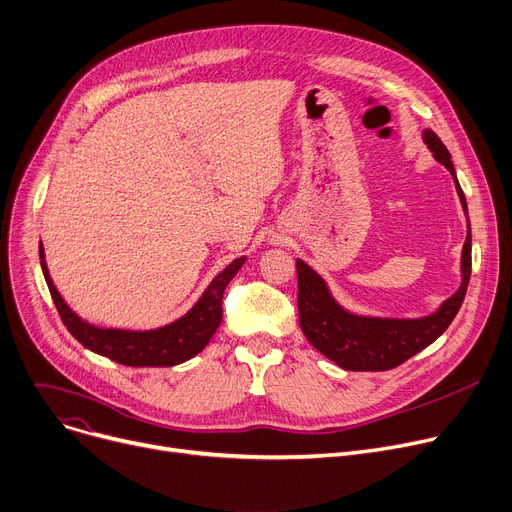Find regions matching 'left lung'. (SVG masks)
<instances>
[{"label":"left lung","mask_w":512,"mask_h":512,"mask_svg":"<svg viewBox=\"0 0 512 512\" xmlns=\"http://www.w3.org/2000/svg\"><path fill=\"white\" fill-rule=\"evenodd\" d=\"M424 142L434 152V158L449 168V173L455 179L463 210L467 214V201L455 177V168L447 146L440 142L432 129L424 131ZM461 269V288L434 315L424 319H372L350 315L348 311H344L331 298L325 282L315 271L304 261L296 259L300 329L323 356L346 370H391L428 348L436 337L445 333V329L459 313L471 276L469 224L463 245Z\"/></svg>","instance_id":"8db88e82"}]
</instances>
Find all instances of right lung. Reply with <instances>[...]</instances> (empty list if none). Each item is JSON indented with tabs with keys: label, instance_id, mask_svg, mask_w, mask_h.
Here are the masks:
<instances>
[{
	"label": "right lung",
	"instance_id": "add662e5",
	"mask_svg": "<svg viewBox=\"0 0 512 512\" xmlns=\"http://www.w3.org/2000/svg\"><path fill=\"white\" fill-rule=\"evenodd\" d=\"M39 255L51 298L67 331L84 348L125 366H175L206 348L222 321V294L228 282L236 276V271L245 263V257L234 259L222 274L212 280V284L203 292L193 309L179 321L152 331H123L100 329L88 325L78 315H74L49 278L43 245L39 247Z\"/></svg>",
	"mask_w": 512,
	"mask_h": 512
}]
</instances>
